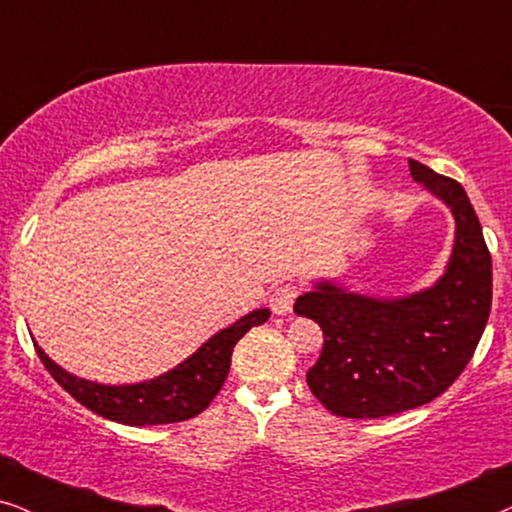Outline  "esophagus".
<instances>
[{
    "mask_svg": "<svg viewBox=\"0 0 512 512\" xmlns=\"http://www.w3.org/2000/svg\"><path fill=\"white\" fill-rule=\"evenodd\" d=\"M298 296V287L296 284H280L275 291L270 294V308L275 315H287L294 308V301Z\"/></svg>",
    "mask_w": 512,
    "mask_h": 512,
    "instance_id": "esophagus-1",
    "label": "esophagus"
}]
</instances>
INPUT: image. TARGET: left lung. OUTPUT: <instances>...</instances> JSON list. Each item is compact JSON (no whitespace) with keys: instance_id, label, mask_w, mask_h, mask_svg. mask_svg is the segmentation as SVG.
<instances>
[{"instance_id":"obj_1","label":"left lung","mask_w":512,"mask_h":512,"mask_svg":"<svg viewBox=\"0 0 512 512\" xmlns=\"http://www.w3.org/2000/svg\"><path fill=\"white\" fill-rule=\"evenodd\" d=\"M414 181L442 199L456 221L444 275L404 298H371L320 282L294 313L324 331L308 386L331 414L381 418L440 397L473 357L491 310V254L466 190L409 159Z\"/></svg>"}]
</instances>
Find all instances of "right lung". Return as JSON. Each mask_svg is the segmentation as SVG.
Masks as SVG:
<instances>
[{"label":"right lung","mask_w":512,"mask_h":512,"mask_svg":"<svg viewBox=\"0 0 512 512\" xmlns=\"http://www.w3.org/2000/svg\"><path fill=\"white\" fill-rule=\"evenodd\" d=\"M268 317V308L244 315L232 327L211 336L197 353H192L188 360L167 374L143 383H131V386H101V383L77 378L58 367L37 343L35 350L58 386L68 390L79 404H84L94 414L124 423V426H159V423H178L202 414L228 378L235 343L251 327L268 322Z\"/></svg>","instance_id":"1"}]
</instances>
